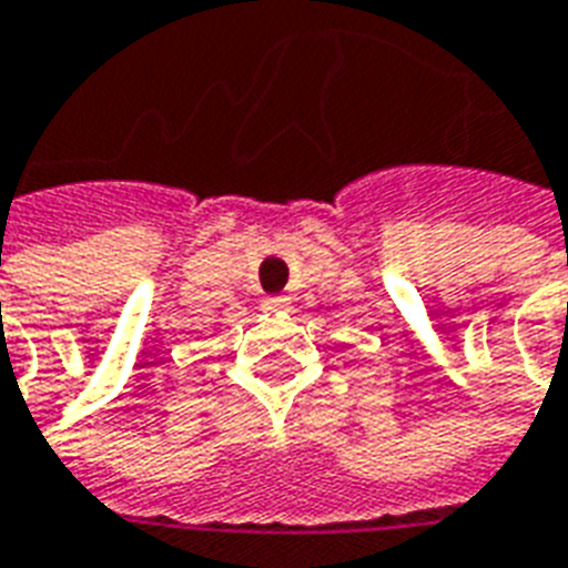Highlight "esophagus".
<instances>
[{
	"mask_svg": "<svg viewBox=\"0 0 568 568\" xmlns=\"http://www.w3.org/2000/svg\"><path fill=\"white\" fill-rule=\"evenodd\" d=\"M263 307L275 314V311H284V307H287V298H284V296H270V298H266V302H263Z\"/></svg>",
	"mask_w": 568,
	"mask_h": 568,
	"instance_id": "34e87169",
	"label": "esophagus"
}]
</instances>
